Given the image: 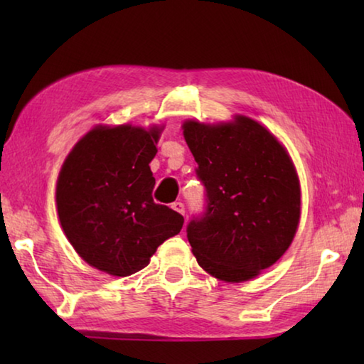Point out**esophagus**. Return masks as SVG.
Masks as SVG:
<instances>
[{
    "mask_svg": "<svg viewBox=\"0 0 364 364\" xmlns=\"http://www.w3.org/2000/svg\"><path fill=\"white\" fill-rule=\"evenodd\" d=\"M171 208L176 210L178 213L184 215V204H183V202H173V204H171Z\"/></svg>",
    "mask_w": 364,
    "mask_h": 364,
    "instance_id": "esophagus-1",
    "label": "esophagus"
}]
</instances>
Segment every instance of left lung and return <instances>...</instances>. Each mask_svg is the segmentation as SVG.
<instances>
[{
    "mask_svg": "<svg viewBox=\"0 0 364 364\" xmlns=\"http://www.w3.org/2000/svg\"><path fill=\"white\" fill-rule=\"evenodd\" d=\"M184 139L205 188V205L186 228L197 263L215 278L241 282L278 262L300 218V186L291 157L247 117L232 123L186 122Z\"/></svg>",
    "mask_w": 364,
    "mask_h": 364,
    "instance_id": "1",
    "label": "left lung"
}]
</instances>
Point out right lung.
Segmentation results:
<instances>
[{
	"instance_id": "obj_1",
	"label": "right lung",
	"mask_w": 364,
	"mask_h": 364,
	"mask_svg": "<svg viewBox=\"0 0 364 364\" xmlns=\"http://www.w3.org/2000/svg\"><path fill=\"white\" fill-rule=\"evenodd\" d=\"M159 128L96 127L65 159L56 202L60 225L86 263L114 276L149 264L164 241L181 231L184 218L156 204L151 160Z\"/></svg>"
}]
</instances>
